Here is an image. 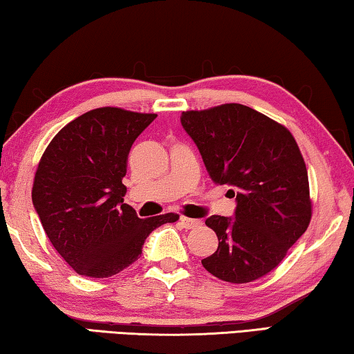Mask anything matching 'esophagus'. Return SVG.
Wrapping results in <instances>:
<instances>
[{"label":"esophagus","instance_id":"1","mask_svg":"<svg viewBox=\"0 0 354 354\" xmlns=\"http://www.w3.org/2000/svg\"><path fill=\"white\" fill-rule=\"evenodd\" d=\"M179 221H181L183 227H185V230H194V227H198L203 225V221L198 220V218H189V217H181L179 218Z\"/></svg>","mask_w":354,"mask_h":354}]
</instances>
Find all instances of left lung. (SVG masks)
<instances>
[{
  "instance_id": "left-lung-1",
  "label": "left lung",
  "mask_w": 354,
  "mask_h": 354,
  "mask_svg": "<svg viewBox=\"0 0 354 354\" xmlns=\"http://www.w3.org/2000/svg\"><path fill=\"white\" fill-rule=\"evenodd\" d=\"M181 124L215 184L230 185L234 217L206 225L218 248L201 263L227 283L243 284L272 272L310 221L308 170L290 131L248 106L230 103L183 112Z\"/></svg>"
}]
</instances>
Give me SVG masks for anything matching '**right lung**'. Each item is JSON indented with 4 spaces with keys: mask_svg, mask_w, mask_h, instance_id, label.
Here are the masks:
<instances>
[{
    "mask_svg": "<svg viewBox=\"0 0 354 354\" xmlns=\"http://www.w3.org/2000/svg\"><path fill=\"white\" fill-rule=\"evenodd\" d=\"M156 113L100 107L55 136L34 178L32 205L53 247L77 274L109 278L142 254L149 232L176 214L139 218L127 203L128 154Z\"/></svg>",
    "mask_w": 354,
    "mask_h": 354,
    "instance_id": "obj_1",
    "label": "right lung"
}]
</instances>
